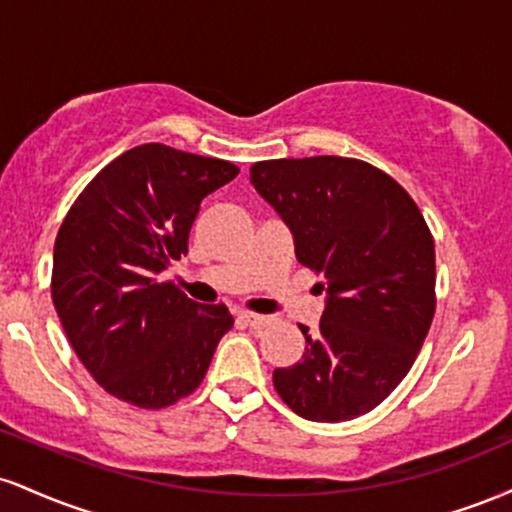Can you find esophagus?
Here are the masks:
<instances>
[{
  "label": "esophagus",
  "instance_id": "1",
  "mask_svg": "<svg viewBox=\"0 0 512 512\" xmlns=\"http://www.w3.org/2000/svg\"><path fill=\"white\" fill-rule=\"evenodd\" d=\"M240 320L245 322V325H250L252 330H262V327L269 325V317L267 315H257V313H248V310H243V313L238 315Z\"/></svg>",
  "mask_w": 512,
  "mask_h": 512
}]
</instances>
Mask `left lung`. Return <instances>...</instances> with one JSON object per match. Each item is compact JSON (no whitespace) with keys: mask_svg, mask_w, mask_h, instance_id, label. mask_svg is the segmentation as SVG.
<instances>
[{"mask_svg":"<svg viewBox=\"0 0 512 512\" xmlns=\"http://www.w3.org/2000/svg\"><path fill=\"white\" fill-rule=\"evenodd\" d=\"M255 190L291 228L298 262L322 274L320 327L274 387L308 421L368 414L414 366L436 313V245L409 192L358 158L252 163Z\"/></svg>","mask_w":512,"mask_h":512,"instance_id":"left-lung-1","label":"left lung"}]
</instances>
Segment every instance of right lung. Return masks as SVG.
<instances>
[{
  "instance_id": "1",
  "label": "right lung",
  "mask_w": 512,
  "mask_h": 512,
  "mask_svg": "<svg viewBox=\"0 0 512 512\" xmlns=\"http://www.w3.org/2000/svg\"><path fill=\"white\" fill-rule=\"evenodd\" d=\"M238 173L221 158L142 144L110 161L64 216L52 303L108 395L163 409L202 385L233 317L223 303L190 301L158 274L187 255L202 199Z\"/></svg>"
}]
</instances>
